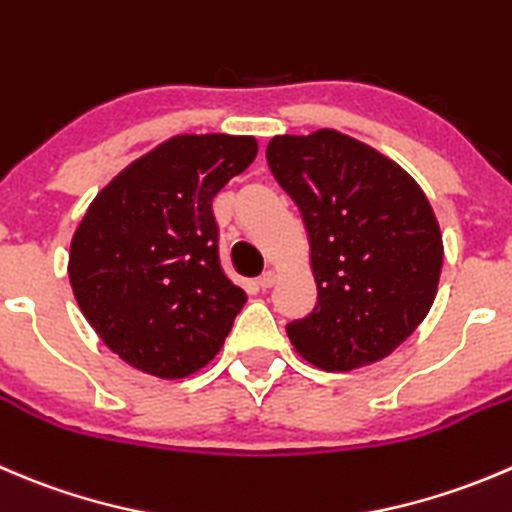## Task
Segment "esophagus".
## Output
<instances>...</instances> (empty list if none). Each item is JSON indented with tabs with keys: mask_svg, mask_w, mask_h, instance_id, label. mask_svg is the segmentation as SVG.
Returning <instances> with one entry per match:
<instances>
[{
	"mask_svg": "<svg viewBox=\"0 0 512 512\" xmlns=\"http://www.w3.org/2000/svg\"><path fill=\"white\" fill-rule=\"evenodd\" d=\"M275 280H277V272L275 270H267V272H262L260 277H257V285H260L262 290H270V287L275 285Z\"/></svg>",
	"mask_w": 512,
	"mask_h": 512,
	"instance_id": "34e87169",
	"label": "esophagus"
}]
</instances>
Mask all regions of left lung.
Instances as JSON below:
<instances>
[{
    "mask_svg": "<svg viewBox=\"0 0 512 512\" xmlns=\"http://www.w3.org/2000/svg\"><path fill=\"white\" fill-rule=\"evenodd\" d=\"M267 165L300 207L317 282L315 310L287 322L295 350L340 372L388 357L438 292L443 235L425 192L393 160L335 130L272 137Z\"/></svg>",
    "mask_w": 512,
    "mask_h": 512,
    "instance_id": "left-lung-1",
    "label": "left lung"
}]
</instances>
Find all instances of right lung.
Segmentation results:
<instances>
[{
	"label": "right lung",
	"instance_id": "right-lung-1",
	"mask_svg": "<svg viewBox=\"0 0 512 512\" xmlns=\"http://www.w3.org/2000/svg\"><path fill=\"white\" fill-rule=\"evenodd\" d=\"M255 157V137L177 135L124 167L79 222L74 300L137 370L187 377L230 335L247 295L222 272L212 200Z\"/></svg>",
	"mask_w": 512,
	"mask_h": 512
}]
</instances>
